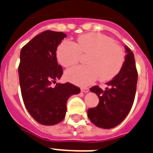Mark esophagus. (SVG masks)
Listing matches in <instances>:
<instances>
[{
    "instance_id": "1",
    "label": "esophagus",
    "mask_w": 153,
    "mask_h": 153,
    "mask_svg": "<svg viewBox=\"0 0 153 153\" xmlns=\"http://www.w3.org/2000/svg\"><path fill=\"white\" fill-rule=\"evenodd\" d=\"M81 91H82V92L86 93V92H88L89 89H88V88H81Z\"/></svg>"
}]
</instances>
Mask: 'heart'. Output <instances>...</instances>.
Listing matches in <instances>:
<instances>
[{
    "label": "heart",
    "instance_id": "heart-1",
    "mask_svg": "<svg viewBox=\"0 0 153 153\" xmlns=\"http://www.w3.org/2000/svg\"><path fill=\"white\" fill-rule=\"evenodd\" d=\"M81 54H88L87 65L71 68L65 71V78L78 85L111 80L119 74L124 65L126 54L123 48L109 37L101 33H88L78 38L76 43L64 41L58 45L56 56L64 67L77 64Z\"/></svg>",
    "mask_w": 153,
    "mask_h": 153
}]
</instances>
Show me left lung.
Segmentation results:
<instances>
[{
    "label": "left lung",
    "mask_w": 153,
    "mask_h": 153,
    "mask_svg": "<svg viewBox=\"0 0 153 153\" xmlns=\"http://www.w3.org/2000/svg\"><path fill=\"white\" fill-rule=\"evenodd\" d=\"M127 54L116 76L107 82L105 90L98 85L90 88L99 99L98 105L88 109V117L99 128H111L120 124L129 113L136 91L138 72L133 53L125 46Z\"/></svg>",
    "instance_id": "8db88e82"
}]
</instances>
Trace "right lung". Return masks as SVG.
Returning <instances> with one entry per match:
<instances>
[{
    "label": "right lung",
    "instance_id": "obj_1",
    "mask_svg": "<svg viewBox=\"0 0 153 153\" xmlns=\"http://www.w3.org/2000/svg\"><path fill=\"white\" fill-rule=\"evenodd\" d=\"M65 37L63 32L45 30L21 50L18 74L22 99L33 119L45 126L62 122L68 98L81 91L69 82L51 87L63 74L57 62L56 51Z\"/></svg>",
    "mask_w": 153,
    "mask_h": 153
}]
</instances>
